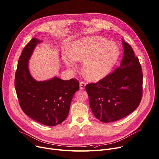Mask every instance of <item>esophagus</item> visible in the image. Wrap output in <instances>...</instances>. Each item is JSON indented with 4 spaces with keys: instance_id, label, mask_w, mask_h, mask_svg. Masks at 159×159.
I'll list each match as a JSON object with an SVG mask.
<instances>
[{
    "instance_id": "34e87169",
    "label": "esophagus",
    "mask_w": 159,
    "mask_h": 159,
    "mask_svg": "<svg viewBox=\"0 0 159 159\" xmlns=\"http://www.w3.org/2000/svg\"><path fill=\"white\" fill-rule=\"evenodd\" d=\"M85 86H86V83L83 81H81L80 83V88L81 90H84L85 89Z\"/></svg>"
}]
</instances>
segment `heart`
<instances>
[{
    "instance_id": "heart-1",
    "label": "heart",
    "mask_w": 159,
    "mask_h": 159,
    "mask_svg": "<svg viewBox=\"0 0 159 159\" xmlns=\"http://www.w3.org/2000/svg\"><path fill=\"white\" fill-rule=\"evenodd\" d=\"M70 58L83 61V71L90 81H98L106 77L117 63L120 50L114 42L101 37H86L75 42L69 52ZM66 66L75 68L70 60L66 61Z\"/></svg>"
}]
</instances>
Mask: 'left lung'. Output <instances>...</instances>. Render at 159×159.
<instances>
[{
  "mask_svg": "<svg viewBox=\"0 0 159 159\" xmlns=\"http://www.w3.org/2000/svg\"><path fill=\"white\" fill-rule=\"evenodd\" d=\"M124 56L120 66L96 83L86 85L90 105L102 122L119 120L133 112L142 97L143 73L132 47L122 40Z\"/></svg>",
  "mask_w": 159,
  "mask_h": 159,
  "instance_id": "obj_1",
  "label": "left lung"
}]
</instances>
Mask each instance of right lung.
<instances>
[{
  "label": "right lung",
  "mask_w": 159,
  "mask_h": 159,
  "mask_svg": "<svg viewBox=\"0 0 159 159\" xmlns=\"http://www.w3.org/2000/svg\"><path fill=\"white\" fill-rule=\"evenodd\" d=\"M41 42L33 38L23 50L15 75V89L21 108L27 116L45 126H54L67 117L80 84L74 78L66 81L54 77L37 81L31 76L28 61L34 48Z\"/></svg>",
  "instance_id": "add662e5"
}]
</instances>
